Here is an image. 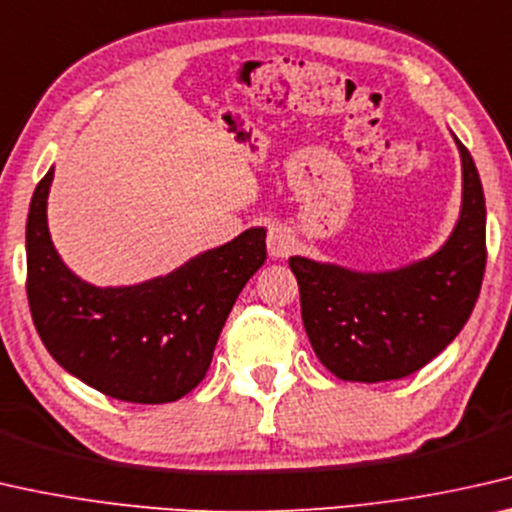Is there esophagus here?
Here are the masks:
<instances>
[{"label":"esophagus","mask_w":512,"mask_h":512,"mask_svg":"<svg viewBox=\"0 0 512 512\" xmlns=\"http://www.w3.org/2000/svg\"><path fill=\"white\" fill-rule=\"evenodd\" d=\"M266 246H269V255L276 259H285L294 253V236L287 227L273 225L266 236Z\"/></svg>","instance_id":"esophagus-1"}]
</instances>
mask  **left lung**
Instances as JSON below:
<instances>
[{
	"label": "left lung",
	"mask_w": 512,
	"mask_h": 512,
	"mask_svg": "<svg viewBox=\"0 0 512 512\" xmlns=\"http://www.w3.org/2000/svg\"><path fill=\"white\" fill-rule=\"evenodd\" d=\"M455 144L462 209L437 253L379 273L289 257L305 333L338 379L377 384L421 370L451 345L474 310L487 262L485 195L474 158L457 137Z\"/></svg>",
	"instance_id": "1"
}]
</instances>
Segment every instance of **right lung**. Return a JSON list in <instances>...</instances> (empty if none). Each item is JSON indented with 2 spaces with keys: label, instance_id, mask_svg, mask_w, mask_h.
Wrapping results in <instances>:
<instances>
[{
  "label": "right lung",
  "instance_id": "right-lung-1",
  "mask_svg": "<svg viewBox=\"0 0 512 512\" xmlns=\"http://www.w3.org/2000/svg\"><path fill=\"white\" fill-rule=\"evenodd\" d=\"M55 170L38 181L27 216V299L50 356L103 395L135 404L183 398L207 375L236 296L266 259L250 227L167 276L96 287L61 262L48 230Z\"/></svg>",
  "mask_w": 512,
  "mask_h": 512
}]
</instances>
